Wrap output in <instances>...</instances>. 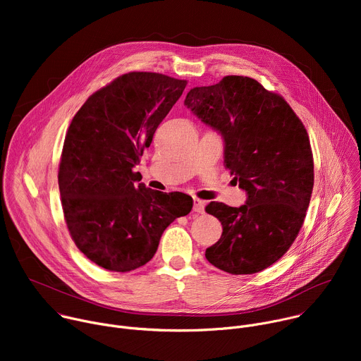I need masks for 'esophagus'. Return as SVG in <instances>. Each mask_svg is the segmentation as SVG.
<instances>
[{"instance_id": "1", "label": "esophagus", "mask_w": 361, "mask_h": 361, "mask_svg": "<svg viewBox=\"0 0 361 361\" xmlns=\"http://www.w3.org/2000/svg\"><path fill=\"white\" fill-rule=\"evenodd\" d=\"M204 205H205V202H204L202 200H200V198H194V205H192V210H194V213H197V214H202V213H204Z\"/></svg>"}]
</instances>
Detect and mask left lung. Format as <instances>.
Instances as JSON below:
<instances>
[{
  "label": "left lung",
  "instance_id": "8db88e82",
  "mask_svg": "<svg viewBox=\"0 0 361 361\" xmlns=\"http://www.w3.org/2000/svg\"><path fill=\"white\" fill-rule=\"evenodd\" d=\"M184 104L224 138V163L247 191L241 207L212 201L223 226L205 259L230 274L266 270L297 238L314 185L308 133L288 102L259 81L227 75L188 91Z\"/></svg>",
  "mask_w": 361,
  "mask_h": 361
}]
</instances>
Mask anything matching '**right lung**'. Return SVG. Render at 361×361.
<instances>
[{"instance_id":"right-lung-1","label":"right lung","mask_w":361,"mask_h":361,"mask_svg":"<svg viewBox=\"0 0 361 361\" xmlns=\"http://www.w3.org/2000/svg\"><path fill=\"white\" fill-rule=\"evenodd\" d=\"M185 85L160 73L123 74L92 92L67 130L59 166L67 228L109 271L147 264L164 230L192 209L190 195L137 184L133 170Z\"/></svg>"}]
</instances>
